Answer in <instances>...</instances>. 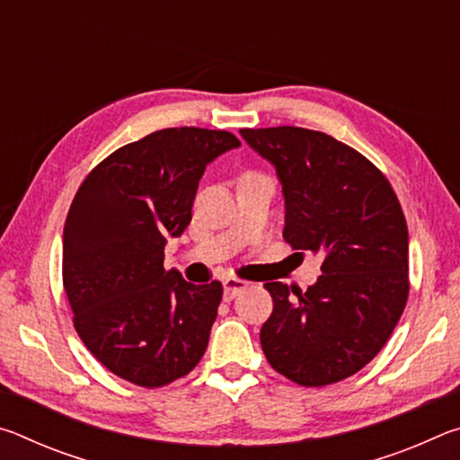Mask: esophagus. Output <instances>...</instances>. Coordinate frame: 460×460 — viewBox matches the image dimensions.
<instances>
[{
    "instance_id": "34e87169",
    "label": "esophagus",
    "mask_w": 460,
    "mask_h": 460,
    "mask_svg": "<svg viewBox=\"0 0 460 460\" xmlns=\"http://www.w3.org/2000/svg\"><path fill=\"white\" fill-rule=\"evenodd\" d=\"M223 288H225V292H223L225 300H233V298H235V296H237L241 290H245V288H247V282H245V279H241V278L229 276V278H225Z\"/></svg>"
}]
</instances>
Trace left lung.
I'll list each match as a JSON object with an SVG mask.
<instances>
[{
	"instance_id": "1",
	"label": "left lung",
	"mask_w": 460,
	"mask_h": 460,
	"mask_svg": "<svg viewBox=\"0 0 460 460\" xmlns=\"http://www.w3.org/2000/svg\"><path fill=\"white\" fill-rule=\"evenodd\" d=\"M276 166L286 199L284 239L323 255L306 292L268 282L274 300L260 341L279 376L323 387L355 376L376 357L406 308L408 225L384 172L323 131L241 129Z\"/></svg>"
}]
</instances>
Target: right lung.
I'll return each instance as SVG.
<instances>
[{
    "instance_id": "obj_1",
    "label": "right lung",
    "mask_w": 460,
    "mask_h": 460,
    "mask_svg": "<svg viewBox=\"0 0 460 460\" xmlns=\"http://www.w3.org/2000/svg\"><path fill=\"white\" fill-rule=\"evenodd\" d=\"M241 146L223 129L168 128L121 146L91 170L68 208L62 284L84 347L115 376L162 387L197 367L223 298L164 270L208 162Z\"/></svg>"
}]
</instances>
